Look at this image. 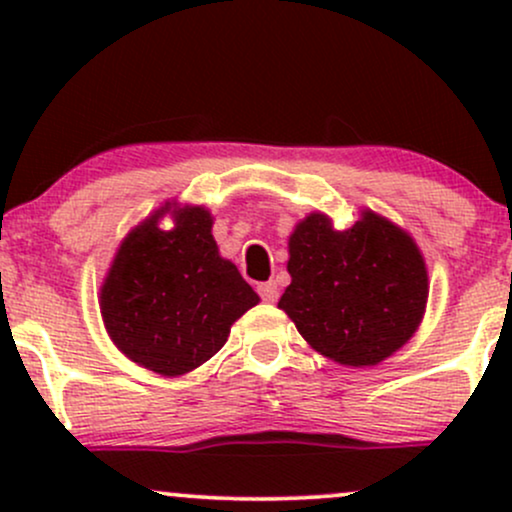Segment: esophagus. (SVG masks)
Listing matches in <instances>:
<instances>
[{"instance_id": "esophagus-1", "label": "esophagus", "mask_w": 512, "mask_h": 512, "mask_svg": "<svg viewBox=\"0 0 512 512\" xmlns=\"http://www.w3.org/2000/svg\"><path fill=\"white\" fill-rule=\"evenodd\" d=\"M257 293H260L264 303H274L276 298H279V289H276L274 281H264V284L257 286Z\"/></svg>"}]
</instances>
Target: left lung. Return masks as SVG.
Listing matches in <instances>:
<instances>
[{"instance_id":"left-lung-1","label":"left lung","mask_w":512,"mask_h":512,"mask_svg":"<svg viewBox=\"0 0 512 512\" xmlns=\"http://www.w3.org/2000/svg\"><path fill=\"white\" fill-rule=\"evenodd\" d=\"M291 284L279 308L303 339L344 366H375L409 342L428 298L424 257L373 211L346 231L310 214L289 240Z\"/></svg>"}]
</instances>
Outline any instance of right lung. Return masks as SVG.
Returning a JSON list of instances; mask_svg holds the SVG:
<instances>
[{"label": "right lung", "instance_id": "1", "mask_svg": "<svg viewBox=\"0 0 512 512\" xmlns=\"http://www.w3.org/2000/svg\"><path fill=\"white\" fill-rule=\"evenodd\" d=\"M163 211L120 245L101 310L122 354L154 373L182 375L226 344L233 322L260 296L219 257L207 209H178L170 231L158 226Z\"/></svg>", "mask_w": 512, "mask_h": 512}]
</instances>
